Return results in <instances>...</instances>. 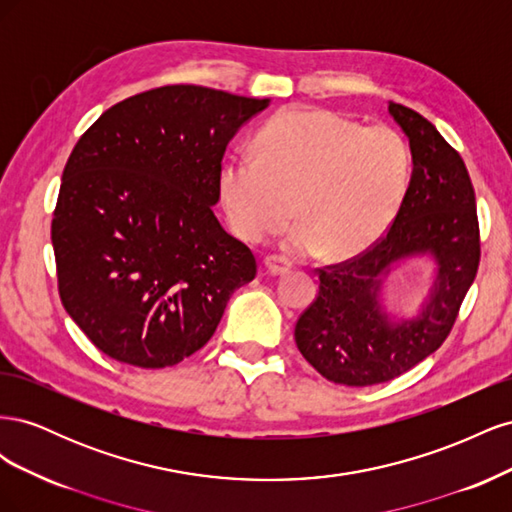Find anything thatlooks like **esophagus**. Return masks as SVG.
Returning a JSON list of instances; mask_svg holds the SVG:
<instances>
[{
  "label": "esophagus",
  "mask_w": 512,
  "mask_h": 512,
  "mask_svg": "<svg viewBox=\"0 0 512 512\" xmlns=\"http://www.w3.org/2000/svg\"><path fill=\"white\" fill-rule=\"evenodd\" d=\"M265 269L271 275H284L292 269V265H290V260L284 258V256H267L265 258Z\"/></svg>",
  "instance_id": "esophagus-1"
}]
</instances>
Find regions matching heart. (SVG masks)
<instances>
[{
  "label": "heart",
  "instance_id": "1",
  "mask_svg": "<svg viewBox=\"0 0 512 512\" xmlns=\"http://www.w3.org/2000/svg\"><path fill=\"white\" fill-rule=\"evenodd\" d=\"M252 156L224 160L218 192L243 241L260 243L292 215V254L354 256L395 222L412 181V147L391 126L363 128L329 108L297 106L277 113L254 141Z\"/></svg>",
  "mask_w": 512,
  "mask_h": 512
}]
</instances>
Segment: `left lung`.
<instances>
[{"mask_svg": "<svg viewBox=\"0 0 512 512\" xmlns=\"http://www.w3.org/2000/svg\"><path fill=\"white\" fill-rule=\"evenodd\" d=\"M412 147V181L393 226L367 252L318 269V297L294 327V342L335 384L389 382L436 352L451 333L480 260L476 198L459 153L431 121L389 102ZM429 255L437 275L412 319H393L379 299L395 264Z\"/></svg>", "mask_w": 512, "mask_h": 512, "instance_id": "1", "label": "left lung"}]
</instances>
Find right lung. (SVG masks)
Returning <instances> with one entry per match:
<instances>
[{"mask_svg":"<svg viewBox=\"0 0 512 512\" xmlns=\"http://www.w3.org/2000/svg\"><path fill=\"white\" fill-rule=\"evenodd\" d=\"M269 102L166 85L111 106L79 138L51 239L61 303L106 356L143 369L181 363L256 277L252 250L213 205L228 143Z\"/></svg>","mask_w":512,"mask_h":512,"instance_id":"right-lung-1","label":"right lung"}]
</instances>
